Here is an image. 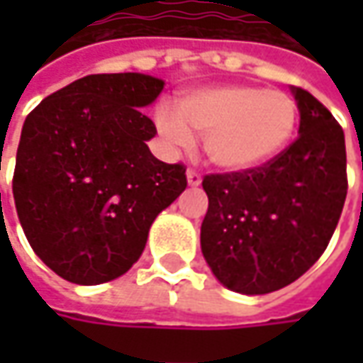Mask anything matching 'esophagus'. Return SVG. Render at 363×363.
I'll return each mask as SVG.
<instances>
[{
    "instance_id": "obj_1",
    "label": "esophagus",
    "mask_w": 363,
    "mask_h": 363,
    "mask_svg": "<svg viewBox=\"0 0 363 363\" xmlns=\"http://www.w3.org/2000/svg\"><path fill=\"white\" fill-rule=\"evenodd\" d=\"M188 184L191 188H198L200 184H202V175L198 174V172H194V169H188Z\"/></svg>"
}]
</instances>
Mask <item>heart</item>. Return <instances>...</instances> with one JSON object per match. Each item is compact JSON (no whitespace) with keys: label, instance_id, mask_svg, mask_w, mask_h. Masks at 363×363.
I'll use <instances>...</instances> for the list:
<instances>
[{"label":"heart","instance_id":"heart-1","mask_svg":"<svg viewBox=\"0 0 363 363\" xmlns=\"http://www.w3.org/2000/svg\"><path fill=\"white\" fill-rule=\"evenodd\" d=\"M299 106L285 91L252 84H216L175 99L174 113L157 108L155 127L167 145L186 149L203 137L210 163L226 172H250L271 163L289 145Z\"/></svg>","mask_w":363,"mask_h":363}]
</instances>
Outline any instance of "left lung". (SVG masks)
Returning a JSON list of instances; mask_svg holds the SVG:
<instances>
[{"mask_svg": "<svg viewBox=\"0 0 363 363\" xmlns=\"http://www.w3.org/2000/svg\"><path fill=\"white\" fill-rule=\"evenodd\" d=\"M291 92L299 137L262 167L202 182V255L218 281L242 295L279 291L309 271L328 248L347 194L340 123L311 92Z\"/></svg>", "mask_w": 363, "mask_h": 363, "instance_id": "obj_1", "label": "left lung"}]
</instances>
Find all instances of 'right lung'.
Masks as SVG:
<instances>
[{"mask_svg":"<svg viewBox=\"0 0 363 363\" xmlns=\"http://www.w3.org/2000/svg\"><path fill=\"white\" fill-rule=\"evenodd\" d=\"M163 80L139 72L78 78L26 117L13 200L42 262L77 285L131 269L149 228L186 189V167L149 151L155 125L141 108Z\"/></svg>","mask_w":363,"mask_h":363,"instance_id":"right-lung-1","label":"right lung"}]
</instances>
